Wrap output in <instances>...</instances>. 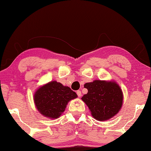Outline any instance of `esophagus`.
I'll return each mask as SVG.
<instances>
[{"label": "esophagus", "mask_w": 151, "mask_h": 151, "mask_svg": "<svg viewBox=\"0 0 151 151\" xmlns=\"http://www.w3.org/2000/svg\"><path fill=\"white\" fill-rule=\"evenodd\" d=\"M76 94H77V96H78V97H81V91L78 90V91H76Z\"/></svg>", "instance_id": "obj_1"}]
</instances>
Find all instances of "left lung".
Returning a JSON list of instances; mask_svg holds the SVG:
<instances>
[{
  "label": "left lung",
  "instance_id": "8db88e82",
  "mask_svg": "<svg viewBox=\"0 0 151 151\" xmlns=\"http://www.w3.org/2000/svg\"><path fill=\"white\" fill-rule=\"evenodd\" d=\"M84 87L88 92L81 100L97 121L109 120L121 110L123 102V91L114 81L95 80L85 83Z\"/></svg>",
  "mask_w": 151,
  "mask_h": 151
}]
</instances>
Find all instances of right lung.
<instances>
[{
  "label": "right lung",
  "mask_w": 151,
  "mask_h": 151,
  "mask_svg": "<svg viewBox=\"0 0 151 151\" xmlns=\"http://www.w3.org/2000/svg\"><path fill=\"white\" fill-rule=\"evenodd\" d=\"M76 98L77 95L70 87L52 81L36 90L33 98L40 114L55 119L62 115L70 101Z\"/></svg>",
  "instance_id": "obj_1"
}]
</instances>
